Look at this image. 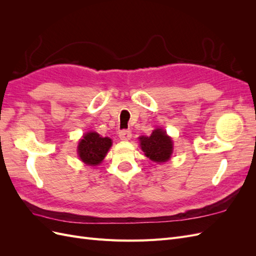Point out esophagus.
<instances>
[{
    "label": "esophagus",
    "mask_w": 256,
    "mask_h": 256,
    "mask_svg": "<svg viewBox=\"0 0 256 256\" xmlns=\"http://www.w3.org/2000/svg\"><path fill=\"white\" fill-rule=\"evenodd\" d=\"M131 136H132V134H131V131H130V130H127V129L120 130V134H118L120 138V140H124V141L129 140V138H131Z\"/></svg>",
    "instance_id": "1"
}]
</instances>
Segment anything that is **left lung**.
<instances>
[{
    "mask_svg": "<svg viewBox=\"0 0 256 256\" xmlns=\"http://www.w3.org/2000/svg\"><path fill=\"white\" fill-rule=\"evenodd\" d=\"M140 142L146 157L154 162H166L171 157L173 142L162 129L154 130L150 136H140Z\"/></svg>",
    "mask_w": 256,
    "mask_h": 256,
    "instance_id": "1",
    "label": "left lung"
}]
</instances>
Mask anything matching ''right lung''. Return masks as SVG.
I'll return each mask as SVG.
<instances>
[{"instance_id":"obj_1","label":"right lung","mask_w":256,"mask_h":256,"mask_svg":"<svg viewBox=\"0 0 256 256\" xmlns=\"http://www.w3.org/2000/svg\"><path fill=\"white\" fill-rule=\"evenodd\" d=\"M111 145V138H102L96 132H88L84 134L83 138L79 142V157L84 164L97 166L104 160Z\"/></svg>"}]
</instances>
